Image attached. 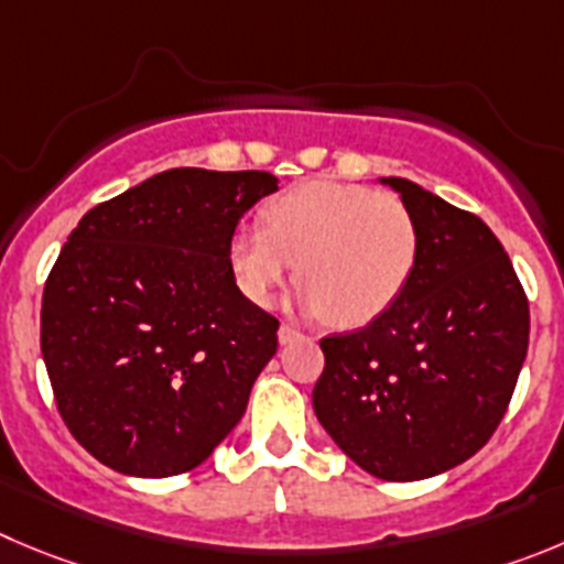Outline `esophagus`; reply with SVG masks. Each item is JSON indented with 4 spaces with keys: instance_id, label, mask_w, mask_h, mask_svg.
<instances>
[{
    "instance_id": "34e87169",
    "label": "esophagus",
    "mask_w": 564,
    "mask_h": 564,
    "mask_svg": "<svg viewBox=\"0 0 564 564\" xmlns=\"http://www.w3.org/2000/svg\"><path fill=\"white\" fill-rule=\"evenodd\" d=\"M297 336H300V330L294 328V325H286V323H283L281 328H278V339H281V345H289V341L297 339Z\"/></svg>"
}]
</instances>
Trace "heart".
Here are the masks:
<instances>
[{
	"instance_id": "1",
	"label": "heart",
	"mask_w": 564,
	"mask_h": 564,
	"mask_svg": "<svg viewBox=\"0 0 564 564\" xmlns=\"http://www.w3.org/2000/svg\"><path fill=\"white\" fill-rule=\"evenodd\" d=\"M264 228H239L228 258L236 286L267 306L297 258L303 312L365 325L401 297L417 261V223L394 194L336 181L289 188L261 210Z\"/></svg>"
}]
</instances>
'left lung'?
I'll use <instances>...</instances> for the list:
<instances>
[{
  "mask_svg": "<svg viewBox=\"0 0 564 564\" xmlns=\"http://www.w3.org/2000/svg\"><path fill=\"white\" fill-rule=\"evenodd\" d=\"M417 223L406 289L370 325L319 341L314 414L347 459L420 481L470 459L507 414L529 350V300L496 234L403 177Z\"/></svg>",
  "mask_w": 564,
  "mask_h": 564,
  "instance_id": "1",
  "label": "left lung"
}]
</instances>
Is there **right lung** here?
I'll list each match as a JSON object with an SVG mask.
<instances>
[{
	"mask_svg": "<svg viewBox=\"0 0 564 564\" xmlns=\"http://www.w3.org/2000/svg\"><path fill=\"white\" fill-rule=\"evenodd\" d=\"M270 172L170 170L99 203L57 256L41 354L57 412L110 470L203 465L278 350V319L236 286L228 247Z\"/></svg>",
	"mask_w": 564,
	"mask_h": 564,
	"instance_id": "1",
	"label": "right lung"
}]
</instances>
